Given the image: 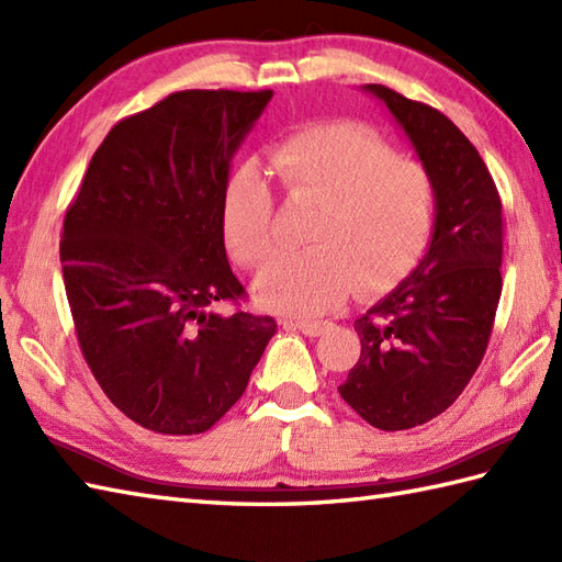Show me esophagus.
<instances>
[{
    "label": "esophagus",
    "mask_w": 562,
    "mask_h": 562,
    "mask_svg": "<svg viewBox=\"0 0 562 562\" xmlns=\"http://www.w3.org/2000/svg\"><path fill=\"white\" fill-rule=\"evenodd\" d=\"M284 326H292V328H296V330H302L304 336L316 338V336H321V333H324L330 324H328V321H284Z\"/></svg>",
    "instance_id": "obj_1"
}]
</instances>
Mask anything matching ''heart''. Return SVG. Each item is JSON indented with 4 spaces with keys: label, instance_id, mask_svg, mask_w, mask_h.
Here are the masks:
<instances>
[{
    "label": "heart",
    "instance_id": "b5f03b06",
    "mask_svg": "<svg viewBox=\"0 0 562 562\" xmlns=\"http://www.w3.org/2000/svg\"><path fill=\"white\" fill-rule=\"evenodd\" d=\"M268 169L292 202L314 205L306 248L260 268V306L284 316L326 314L374 296L408 272L429 241L437 186L423 161L398 159L384 137L352 123L312 125L268 151ZM226 250L254 268L274 246V198L256 166H238L220 198Z\"/></svg>",
    "mask_w": 562,
    "mask_h": 562
}]
</instances>
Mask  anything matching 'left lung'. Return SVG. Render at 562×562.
Segmentation results:
<instances>
[{
	"label": "left lung",
	"instance_id": "left-lung-1",
	"mask_svg": "<svg viewBox=\"0 0 562 562\" xmlns=\"http://www.w3.org/2000/svg\"><path fill=\"white\" fill-rule=\"evenodd\" d=\"M364 89L386 103L437 186L427 254L355 321L362 352L338 386L362 420L396 432L445 413L483 360L503 294V200L445 113L381 83Z\"/></svg>",
	"mask_w": 562,
	"mask_h": 562
}]
</instances>
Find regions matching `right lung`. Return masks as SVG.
<instances>
[{
	"mask_svg": "<svg viewBox=\"0 0 562 562\" xmlns=\"http://www.w3.org/2000/svg\"><path fill=\"white\" fill-rule=\"evenodd\" d=\"M272 91H176L123 117L65 214L59 262L83 360L130 420L200 435L241 398L274 318L244 300L224 250L229 164Z\"/></svg>",
	"mask_w": 562,
	"mask_h": 562,
	"instance_id": "obj_1",
	"label": "right lung"
}]
</instances>
